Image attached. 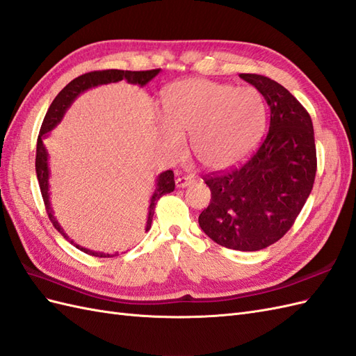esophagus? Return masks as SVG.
<instances>
[{
    "label": "esophagus",
    "instance_id": "1",
    "mask_svg": "<svg viewBox=\"0 0 356 356\" xmlns=\"http://www.w3.org/2000/svg\"><path fill=\"white\" fill-rule=\"evenodd\" d=\"M195 181V179L193 176H180L176 179V186L177 188H185V186H189L193 185Z\"/></svg>",
    "mask_w": 356,
    "mask_h": 356
}]
</instances>
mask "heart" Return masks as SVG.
Segmentation results:
<instances>
[{
    "mask_svg": "<svg viewBox=\"0 0 356 356\" xmlns=\"http://www.w3.org/2000/svg\"><path fill=\"white\" fill-rule=\"evenodd\" d=\"M161 135L167 147L181 152V136L193 138L197 161L224 170L245 159L260 141L268 108L256 88L206 79H186L163 91Z\"/></svg>",
    "mask_w": 356,
    "mask_h": 356,
    "instance_id": "obj_1",
    "label": "heart"
}]
</instances>
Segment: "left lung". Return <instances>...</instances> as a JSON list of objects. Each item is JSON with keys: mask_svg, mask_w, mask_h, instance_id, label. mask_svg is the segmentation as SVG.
<instances>
[{"mask_svg": "<svg viewBox=\"0 0 356 356\" xmlns=\"http://www.w3.org/2000/svg\"><path fill=\"white\" fill-rule=\"evenodd\" d=\"M239 76L265 97L269 131L242 167L203 177L212 198L198 224L221 247L259 251L290 230L312 193L314 131L307 109L277 81L256 74Z\"/></svg>", "mask_w": 356, "mask_h": 356, "instance_id": "1", "label": "left lung"}]
</instances>
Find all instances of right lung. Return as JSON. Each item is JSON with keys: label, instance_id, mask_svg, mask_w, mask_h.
Wrapping results in <instances>:
<instances>
[{"label": "right lung", "instance_id": "right-lung-1", "mask_svg": "<svg viewBox=\"0 0 356 356\" xmlns=\"http://www.w3.org/2000/svg\"><path fill=\"white\" fill-rule=\"evenodd\" d=\"M161 72V69H153V70H141V72H132V70H117V69H109V70H96V72H88V74L81 75L75 78L74 81L63 88L57 97L52 100L51 106L48 108V113L43 118V123L39 132V138H38V150H35V175H38L39 180V186H40V193L44 202V207H47V212L52 225L63 234V238L69 241L74 247L81 250L83 252L88 254V256H95V257H115L118 252L115 254H106V252H99V251H91L87 250L81 245L75 243L72 241L69 236L65 233V230L61 229V225L58 224L57 218L54 216V211L51 207V200H49V165H48V150L44 147L43 140L47 138L48 134L56 127L65 117L66 111L69 106L74 104V100L84 91L97 87V86H104L109 83H118V81L126 79L129 84H138L140 87H144L145 84L152 81L154 76H156ZM175 172L171 170H167L161 172V175L156 177V188H154V193L150 197V206H149V215H147V222H145V232L150 230L152 227V220H153V213H154V206H156L158 200L170 194L175 191Z\"/></svg>", "mask_w": 356, "mask_h": 356}]
</instances>
